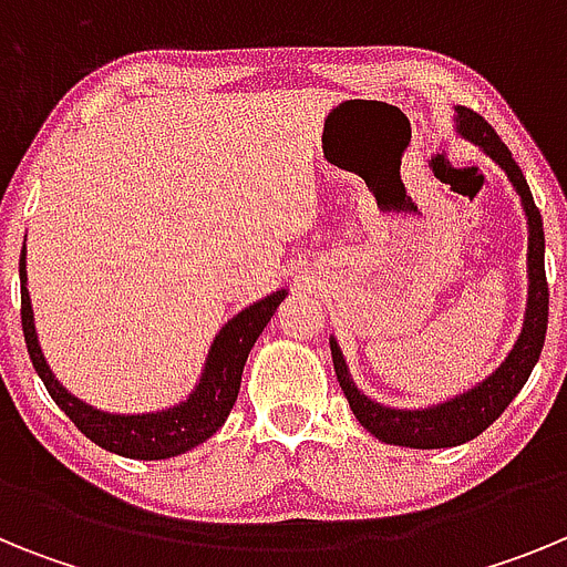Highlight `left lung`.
Returning a JSON list of instances; mask_svg holds the SVG:
<instances>
[{
  "label": "left lung",
  "instance_id": "left-lung-1",
  "mask_svg": "<svg viewBox=\"0 0 567 567\" xmlns=\"http://www.w3.org/2000/svg\"><path fill=\"white\" fill-rule=\"evenodd\" d=\"M457 110V133L477 144L491 162L499 164L508 182L517 189L523 202L525 218H528V309H525V323L517 343L508 352V358L499 363L497 372H491L483 383H477L468 392L445 403L429 405V409H392V405L374 403L354 385L349 365L338 340L329 338L332 346V363L338 383L343 389L346 400L352 405V414L360 420L365 432L383 440L389 445H405V449H452V445L468 443L477 434H483L499 414L508 409V403L528 383L539 354H543L545 332H548V280H545V233L543 215H539L534 195L523 169L511 158V150L499 142V135L491 130L483 115L468 107Z\"/></svg>",
  "mask_w": 567,
  "mask_h": 567
}]
</instances>
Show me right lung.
I'll return each mask as SVG.
<instances>
[{"label":"right lung","mask_w":567,"mask_h":567,"mask_svg":"<svg viewBox=\"0 0 567 567\" xmlns=\"http://www.w3.org/2000/svg\"><path fill=\"white\" fill-rule=\"evenodd\" d=\"M19 280H22V332L28 343V354L33 360V369L42 378L44 389L56 405L76 423L79 432L90 437L96 445L113 454H122L130 460H167L189 452L204 440L213 437L224 425V420L233 412L238 400L240 374L252 352L255 340L264 332L280 300L287 298V289L267 295L252 307L240 309L233 320H227L221 332L215 334L209 346L207 363H204L202 380L195 383L187 400H182L173 409H162L153 414H110L87 405L76 394H70L56 374L50 372L48 360L42 354V346L37 338V323H33V307L28 295V269H24V247L19 258Z\"/></svg>","instance_id":"1"}]
</instances>
